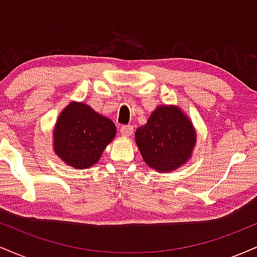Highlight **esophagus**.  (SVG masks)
<instances>
[{
  "instance_id": "34e87169",
  "label": "esophagus",
  "mask_w": 257,
  "mask_h": 257,
  "mask_svg": "<svg viewBox=\"0 0 257 257\" xmlns=\"http://www.w3.org/2000/svg\"><path fill=\"white\" fill-rule=\"evenodd\" d=\"M120 134L123 137H131L133 134V126L132 125H122L120 126Z\"/></svg>"
}]
</instances>
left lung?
<instances>
[{
    "label": "left lung",
    "mask_w": 257,
    "mask_h": 257,
    "mask_svg": "<svg viewBox=\"0 0 257 257\" xmlns=\"http://www.w3.org/2000/svg\"><path fill=\"white\" fill-rule=\"evenodd\" d=\"M196 131L181 108L161 105L145 125L135 132V141L146 164L157 172H173L186 164L196 145Z\"/></svg>",
    "instance_id": "left-lung-1"
}]
</instances>
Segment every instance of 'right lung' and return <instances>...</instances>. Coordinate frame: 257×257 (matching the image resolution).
I'll use <instances>...</instances> for the list:
<instances>
[{
  "label": "right lung",
  "instance_id": "add662e5",
  "mask_svg": "<svg viewBox=\"0 0 257 257\" xmlns=\"http://www.w3.org/2000/svg\"><path fill=\"white\" fill-rule=\"evenodd\" d=\"M111 119L83 102H70L61 111L53 132V147L58 157L75 169L98 163L105 147L116 135Z\"/></svg>",
  "mask_w": 257,
  "mask_h": 257
}]
</instances>
